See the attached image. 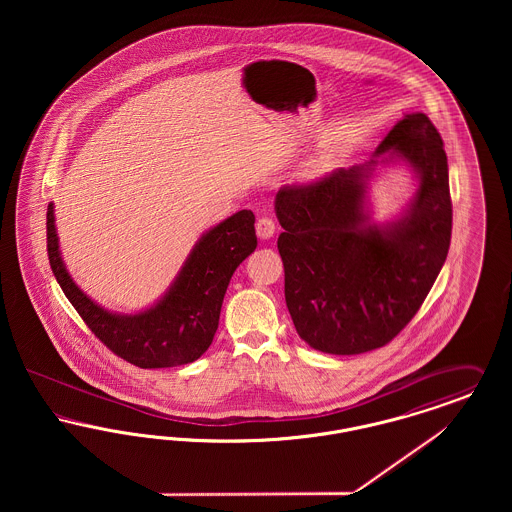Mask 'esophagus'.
I'll use <instances>...</instances> for the list:
<instances>
[{
	"instance_id": "esophagus-1",
	"label": "esophagus",
	"mask_w": 512,
	"mask_h": 512,
	"mask_svg": "<svg viewBox=\"0 0 512 512\" xmlns=\"http://www.w3.org/2000/svg\"><path fill=\"white\" fill-rule=\"evenodd\" d=\"M255 230H257V236L261 240H268V238L274 236L276 224H274V220L270 219V217H261V219L257 220V224H255Z\"/></svg>"
}]
</instances>
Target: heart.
Instances as JSON below:
<instances>
[{"label": "heart", "mask_w": 512, "mask_h": 512, "mask_svg": "<svg viewBox=\"0 0 512 512\" xmlns=\"http://www.w3.org/2000/svg\"><path fill=\"white\" fill-rule=\"evenodd\" d=\"M328 157L326 155H317L315 159H311L307 165H305V169H303V176L305 178H317L320 174H324V172L328 171Z\"/></svg>", "instance_id": "obj_1"}]
</instances>
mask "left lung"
Wrapping results in <instances>:
<instances>
[{"mask_svg":"<svg viewBox=\"0 0 512 512\" xmlns=\"http://www.w3.org/2000/svg\"><path fill=\"white\" fill-rule=\"evenodd\" d=\"M393 158L414 167L419 190L399 220L376 225L365 207L367 180ZM274 209L299 338L330 355L384 347L411 322L447 259L453 207L441 136L424 113L405 115L368 163L284 186Z\"/></svg>","mask_w":512,"mask_h":512,"instance_id":"obj_1","label":"left lung"}]
</instances>
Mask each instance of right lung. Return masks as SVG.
Returning <instances> with one entry per match:
<instances>
[{"label": "right lung", "mask_w": 512, "mask_h": 512, "mask_svg": "<svg viewBox=\"0 0 512 512\" xmlns=\"http://www.w3.org/2000/svg\"><path fill=\"white\" fill-rule=\"evenodd\" d=\"M253 224L255 215L244 209L205 232L169 292L136 315L111 313L74 284L59 253L53 203L46 222L49 265L78 315L115 355L140 368L188 365L209 349L230 278L257 247Z\"/></svg>", "instance_id": "right-lung-1"}]
</instances>
